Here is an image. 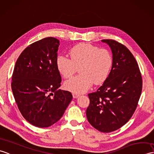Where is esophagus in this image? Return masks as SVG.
Wrapping results in <instances>:
<instances>
[{"instance_id":"1","label":"esophagus","mask_w":154,"mask_h":154,"mask_svg":"<svg viewBox=\"0 0 154 154\" xmlns=\"http://www.w3.org/2000/svg\"><path fill=\"white\" fill-rule=\"evenodd\" d=\"M79 96H80V94H77V93H74V92H73V97L74 98H78Z\"/></svg>"}]
</instances>
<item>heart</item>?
I'll return each mask as SVG.
<instances>
[{
    "label": "heart",
    "instance_id": "1",
    "mask_svg": "<svg viewBox=\"0 0 154 154\" xmlns=\"http://www.w3.org/2000/svg\"><path fill=\"white\" fill-rule=\"evenodd\" d=\"M70 59L59 55L56 60V67L65 78L75 73L79 67L80 75L72 77L64 83L67 90L81 94L88 91L93 85H100L108 78L112 66V57L108 51L99 49L88 43H79L69 51Z\"/></svg>",
    "mask_w": 154,
    "mask_h": 154
}]
</instances>
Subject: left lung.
I'll use <instances>...</instances> for the list:
<instances>
[{
  "instance_id": "8db88e82",
  "label": "left lung",
  "mask_w": 154,
  "mask_h": 154,
  "mask_svg": "<svg viewBox=\"0 0 154 154\" xmlns=\"http://www.w3.org/2000/svg\"><path fill=\"white\" fill-rule=\"evenodd\" d=\"M102 42L112 51V69L98 91L88 94L90 104L86 114L96 129L110 133L133 116L141 95L142 80L137 61L126 46L110 39Z\"/></svg>"
}]
</instances>
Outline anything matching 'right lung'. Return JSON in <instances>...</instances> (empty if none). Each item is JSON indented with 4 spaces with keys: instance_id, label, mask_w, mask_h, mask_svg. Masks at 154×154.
I'll return each mask as SVG.
<instances>
[{
    "instance_id": "right-lung-1",
    "label": "right lung",
    "mask_w": 154,
    "mask_h": 154,
    "mask_svg": "<svg viewBox=\"0 0 154 154\" xmlns=\"http://www.w3.org/2000/svg\"><path fill=\"white\" fill-rule=\"evenodd\" d=\"M60 41L46 37L30 45L17 58L12 90L21 115L33 125L48 127L60 119L72 100L70 92L59 89L56 67Z\"/></svg>"
}]
</instances>
